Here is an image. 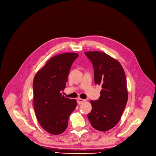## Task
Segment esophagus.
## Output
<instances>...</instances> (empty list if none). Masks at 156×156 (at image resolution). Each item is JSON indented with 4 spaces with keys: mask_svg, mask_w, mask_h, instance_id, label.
Segmentation results:
<instances>
[{
    "mask_svg": "<svg viewBox=\"0 0 156 156\" xmlns=\"http://www.w3.org/2000/svg\"><path fill=\"white\" fill-rule=\"evenodd\" d=\"M85 101V100L82 99H80V98H78V99H77V102H78V104H81V103L84 102Z\"/></svg>",
    "mask_w": 156,
    "mask_h": 156,
    "instance_id": "1",
    "label": "esophagus"
}]
</instances>
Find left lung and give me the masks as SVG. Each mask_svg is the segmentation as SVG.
<instances>
[{"label":"left lung","mask_w":156,"mask_h":156,"mask_svg":"<svg viewBox=\"0 0 156 156\" xmlns=\"http://www.w3.org/2000/svg\"><path fill=\"white\" fill-rule=\"evenodd\" d=\"M94 69L95 83L102 87L99 99L90 101L87 117L93 128L106 132L119 122L128 101L126 78L121 64L99 51L85 52Z\"/></svg>","instance_id":"obj_1"}]
</instances>
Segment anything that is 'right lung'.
<instances>
[{
  "label": "right lung",
  "instance_id": "obj_1",
  "mask_svg": "<svg viewBox=\"0 0 156 156\" xmlns=\"http://www.w3.org/2000/svg\"><path fill=\"white\" fill-rule=\"evenodd\" d=\"M78 54L65 53L49 59L37 72L33 82L34 105L39 123L52 135L63 133L67 128L70 114L76 107V101L62 95L69 73Z\"/></svg>",
  "mask_w": 156,
  "mask_h": 156
}]
</instances>
